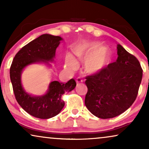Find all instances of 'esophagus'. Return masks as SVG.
Wrapping results in <instances>:
<instances>
[{
	"mask_svg": "<svg viewBox=\"0 0 149 149\" xmlns=\"http://www.w3.org/2000/svg\"><path fill=\"white\" fill-rule=\"evenodd\" d=\"M76 82H77V83H82L83 82V80L80 78V77H77V78L76 79Z\"/></svg>",
	"mask_w": 149,
	"mask_h": 149,
	"instance_id": "esophagus-1",
	"label": "esophagus"
}]
</instances>
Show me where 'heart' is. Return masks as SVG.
Returning <instances> with one entry per match:
<instances>
[{
    "instance_id": "heart-1",
    "label": "heart",
    "mask_w": 149,
    "mask_h": 149,
    "mask_svg": "<svg viewBox=\"0 0 149 149\" xmlns=\"http://www.w3.org/2000/svg\"><path fill=\"white\" fill-rule=\"evenodd\" d=\"M73 53L77 58L83 60L85 59L84 69L89 74L96 73L104 68L109 59L107 50L104 47H100L96 43L88 41H84L77 45L73 49ZM68 68H74L77 62L72 56H69L66 62Z\"/></svg>"
}]
</instances>
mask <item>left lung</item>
<instances>
[{"instance_id":"obj_1","label":"left lung","mask_w":149,"mask_h":149,"mask_svg":"<svg viewBox=\"0 0 149 149\" xmlns=\"http://www.w3.org/2000/svg\"><path fill=\"white\" fill-rule=\"evenodd\" d=\"M117 54L116 62L85 77V104L101 119L117 117L129 109L141 83L143 70L138 59L121 45H117Z\"/></svg>"}]
</instances>
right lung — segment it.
<instances>
[{"label": "right lung", "instance_id": "add662e5", "mask_svg": "<svg viewBox=\"0 0 149 149\" xmlns=\"http://www.w3.org/2000/svg\"><path fill=\"white\" fill-rule=\"evenodd\" d=\"M61 40L60 36L47 34L38 36L16 54L10 67V79L16 100L26 112L39 119H49L60 113L65 104L62 95L74 89L77 83L73 79L66 83L53 81L45 95L32 97L22 88L21 72L34 62L52 61Z\"/></svg>", "mask_w": 149, "mask_h": 149}]
</instances>
